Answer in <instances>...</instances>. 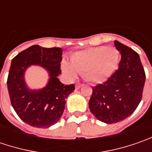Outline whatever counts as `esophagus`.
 I'll return each mask as SVG.
<instances>
[{
	"mask_svg": "<svg viewBox=\"0 0 152 152\" xmlns=\"http://www.w3.org/2000/svg\"><path fill=\"white\" fill-rule=\"evenodd\" d=\"M82 86H83V85H82V84H77V85H75V88H76L77 90H79V89H80Z\"/></svg>",
	"mask_w": 152,
	"mask_h": 152,
	"instance_id": "esophagus-1",
	"label": "esophagus"
}]
</instances>
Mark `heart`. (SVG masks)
I'll list each match as a JSON object with an SVG mask.
<instances>
[{
	"instance_id": "obj_1",
	"label": "heart",
	"mask_w": 152,
	"mask_h": 152,
	"mask_svg": "<svg viewBox=\"0 0 152 152\" xmlns=\"http://www.w3.org/2000/svg\"><path fill=\"white\" fill-rule=\"evenodd\" d=\"M70 63L61 61V69L73 78L77 72L87 81L98 84L107 79L118 63V52L113 46H99L79 50L70 57Z\"/></svg>"
}]
</instances>
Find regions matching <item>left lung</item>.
<instances>
[{"mask_svg":"<svg viewBox=\"0 0 152 152\" xmlns=\"http://www.w3.org/2000/svg\"><path fill=\"white\" fill-rule=\"evenodd\" d=\"M121 54L118 70L104 82L92 88L89 102L91 113L106 124H115L130 116L141 101L145 73L140 56L115 40Z\"/></svg>","mask_w":152,"mask_h":152,"instance_id":"8db88e82","label":"left lung"}]
</instances>
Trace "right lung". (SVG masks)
Segmentation results:
<instances>
[{"mask_svg": "<svg viewBox=\"0 0 152 152\" xmlns=\"http://www.w3.org/2000/svg\"><path fill=\"white\" fill-rule=\"evenodd\" d=\"M62 49L45 48L38 45L21 51L12 60L7 89L12 106L18 117L28 125L49 128L61 118L66 99L74 85H64L57 78L61 72ZM32 65L45 68L49 73L48 83L39 90H30L25 82L26 68Z\"/></svg>", "mask_w": 152, "mask_h": 152, "instance_id": "add662e5", "label": "right lung"}]
</instances>
